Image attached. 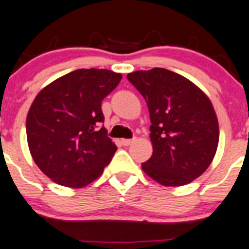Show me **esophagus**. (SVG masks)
<instances>
[{"label": "esophagus", "mask_w": 249, "mask_h": 249, "mask_svg": "<svg viewBox=\"0 0 249 249\" xmlns=\"http://www.w3.org/2000/svg\"><path fill=\"white\" fill-rule=\"evenodd\" d=\"M133 142H134L133 139H122L121 140V142H122V145H124V146H129V145L132 144Z\"/></svg>", "instance_id": "1"}]
</instances>
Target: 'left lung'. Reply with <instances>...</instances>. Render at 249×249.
I'll use <instances>...</instances> for the list:
<instances>
[{
    "instance_id": "8db88e82",
    "label": "left lung",
    "mask_w": 249,
    "mask_h": 249,
    "mask_svg": "<svg viewBox=\"0 0 249 249\" xmlns=\"http://www.w3.org/2000/svg\"><path fill=\"white\" fill-rule=\"evenodd\" d=\"M128 81L144 97L150 112L152 156L142 163L163 186H181L205 173L219 142L212 102L201 88L167 69L134 71Z\"/></svg>"
}]
</instances>
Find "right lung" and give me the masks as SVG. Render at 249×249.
Returning a JSON list of instances; mask_svg holds the SVG:
<instances>
[{
    "label": "right lung",
    "mask_w": 249,
    "mask_h": 249,
    "mask_svg": "<svg viewBox=\"0 0 249 249\" xmlns=\"http://www.w3.org/2000/svg\"><path fill=\"white\" fill-rule=\"evenodd\" d=\"M121 73L80 69L42 88L26 117L33 160L59 185L80 189L103 174L117 146L99 127L102 100L116 88Z\"/></svg>",
    "instance_id": "right-lung-1"
}]
</instances>
